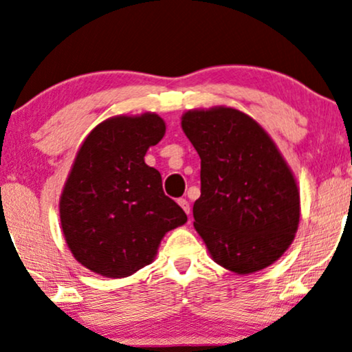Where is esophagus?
Wrapping results in <instances>:
<instances>
[{
    "instance_id": "34e87169",
    "label": "esophagus",
    "mask_w": 352,
    "mask_h": 352,
    "mask_svg": "<svg viewBox=\"0 0 352 352\" xmlns=\"http://www.w3.org/2000/svg\"><path fill=\"white\" fill-rule=\"evenodd\" d=\"M179 204H180V208L184 209V211L186 212V214H190V203L186 201L185 198H180V199H179Z\"/></svg>"
}]
</instances>
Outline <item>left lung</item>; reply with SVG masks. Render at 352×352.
I'll return each mask as SVG.
<instances>
[{
	"instance_id": "8db88e82",
	"label": "left lung",
	"mask_w": 352,
	"mask_h": 352,
	"mask_svg": "<svg viewBox=\"0 0 352 352\" xmlns=\"http://www.w3.org/2000/svg\"><path fill=\"white\" fill-rule=\"evenodd\" d=\"M182 128L201 159L195 229L216 263L255 273L274 263L299 226V190L271 138L228 107L190 110Z\"/></svg>"
}]
</instances>
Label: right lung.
<instances>
[{
	"label": "right lung",
	"instance_id": "add662e5",
	"mask_svg": "<svg viewBox=\"0 0 352 352\" xmlns=\"http://www.w3.org/2000/svg\"><path fill=\"white\" fill-rule=\"evenodd\" d=\"M166 133L155 113L105 120L76 155L60 199L71 253L87 270L126 278L153 261L166 232L186 214L162 190V177L144 155Z\"/></svg>",
	"mask_w": 352,
	"mask_h": 352
}]
</instances>
